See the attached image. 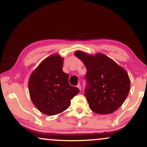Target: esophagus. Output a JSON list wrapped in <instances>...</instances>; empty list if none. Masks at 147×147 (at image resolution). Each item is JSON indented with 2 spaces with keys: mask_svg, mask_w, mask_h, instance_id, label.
I'll list each match as a JSON object with an SVG mask.
<instances>
[{
  "mask_svg": "<svg viewBox=\"0 0 147 147\" xmlns=\"http://www.w3.org/2000/svg\"><path fill=\"white\" fill-rule=\"evenodd\" d=\"M77 87L79 89V90H82V87H81V85H80V84H77Z\"/></svg>",
  "mask_w": 147,
  "mask_h": 147,
  "instance_id": "obj_1",
  "label": "esophagus"
}]
</instances>
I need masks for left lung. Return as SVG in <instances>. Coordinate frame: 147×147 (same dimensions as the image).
Returning <instances> with one entry per match:
<instances>
[{
  "label": "left lung",
  "instance_id": "1",
  "mask_svg": "<svg viewBox=\"0 0 147 147\" xmlns=\"http://www.w3.org/2000/svg\"><path fill=\"white\" fill-rule=\"evenodd\" d=\"M75 55L86 68L88 86L85 96L95 113L106 115L119 109L130 90V79L125 69L102 53L89 55L77 50Z\"/></svg>",
  "mask_w": 147,
  "mask_h": 147
}]
</instances>
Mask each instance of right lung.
I'll list each match as a JSON object with an SVG mask.
<instances>
[{
    "mask_svg": "<svg viewBox=\"0 0 147 147\" xmlns=\"http://www.w3.org/2000/svg\"><path fill=\"white\" fill-rule=\"evenodd\" d=\"M63 58L55 54L45 58L30 75L28 90L34 105L48 115L65 111L79 92L69 84L68 74L62 70Z\"/></svg>",
    "mask_w": 147,
    "mask_h": 147,
    "instance_id": "obj_1",
    "label": "right lung"
}]
</instances>
